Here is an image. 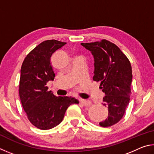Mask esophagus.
Returning a JSON list of instances; mask_svg holds the SVG:
<instances>
[{"instance_id":"34e87169","label":"esophagus","mask_w":154,"mask_h":154,"mask_svg":"<svg viewBox=\"0 0 154 154\" xmlns=\"http://www.w3.org/2000/svg\"><path fill=\"white\" fill-rule=\"evenodd\" d=\"M80 103L85 106H89L92 105V102L88 100H80Z\"/></svg>"}]
</instances>
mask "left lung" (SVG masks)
<instances>
[{"mask_svg": "<svg viewBox=\"0 0 154 154\" xmlns=\"http://www.w3.org/2000/svg\"><path fill=\"white\" fill-rule=\"evenodd\" d=\"M82 45L94 56L93 80L100 83V89L105 94L102 104L107 107L109 115L99 124L102 127L111 126L121 120L129 104L131 64L118 46L106 39Z\"/></svg>", "mask_w": 154, "mask_h": 154, "instance_id": "obj_1", "label": "left lung"}]
</instances>
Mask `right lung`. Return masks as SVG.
<instances>
[{
    "mask_svg": "<svg viewBox=\"0 0 154 154\" xmlns=\"http://www.w3.org/2000/svg\"><path fill=\"white\" fill-rule=\"evenodd\" d=\"M66 43L54 39L43 41L28 54L21 67V103L28 120L38 129L49 130L58 126L67 108L79 103L74 98L55 96L46 86L55 77L51 55Z\"/></svg>",
    "mask_w": 154,
    "mask_h": 154,
    "instance_id": "right-lung-1",
    "label": "right lung"
}]
</instances>
